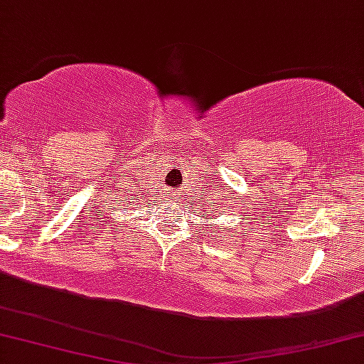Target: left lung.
Instances as JSON below:
<instances>
[{"label":"left lung","instance_id":"left-lung-1","mask_svg":"<svg viewBox=\"0 0 364 364\" xmlns=\"http://www.w3.org/2000/svg\"><path fill=\"white\" fill-rule=\"evenodd\" d=\"M211 213H213V211H211Z\"/></svg>","mask_w":364,"mask_h":364}]
</instances>
